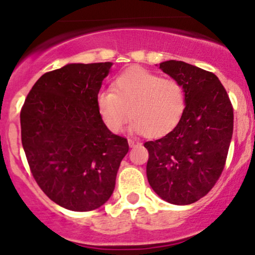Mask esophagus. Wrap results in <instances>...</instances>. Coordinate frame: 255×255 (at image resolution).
I'll use <instances>...</instances> for the list:
<instances>
[{
	"mask_svg": "<svg viewBox=\"0 0 255 255\" xmlns=\"http://www.w3.org/2000/svg\"><path fill=\"white\" fill-rule=\"evenodd\" d=\"M128 144H129L130 147H134V146H136L137 144H139V142L135 141L134 139H128Z\"/></svg>",
	"mask_w": 255,
	"mask_h": 255,
	"instance_id": "obj_1",
	"label": "esophagus"
}]
</instances>
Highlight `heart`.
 <instances>
[{
  "label": "heart",
  "mask_w": 255,
  "mask_h": 255,
  "mask_svg": "<svg viewBox=\"0 0 255 255\" xmlns=\"http://www.w3.org/2000/svg\"><path fill=\"white\" fill-rule=\"evenodd\" d=\"M113 91L97 96L98 111L114 133L131 120L133 129L148 137H162L180 125L187 107L183 85L144 68H130L114 80Z\"/></svg>",
  "instance_id": "heart-1"
}]
</instances>
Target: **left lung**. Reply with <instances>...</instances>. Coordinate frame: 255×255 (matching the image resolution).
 <instances>
[{
  "mask_svg": "<svg viewBox=\"0 0 255 255\" xmlns=\"http://www.w3.org/2000/svg\"><path fill=\"white\" fill-rule=\"evenodd\" d=\"M159 67L183 85L187 107L171 133L144 144L148 151L146 174L163 200L193 204L221 177L233 136L234 109L213 73L174 60Z\"/></svg>",
  "mask_w": 255,
  "mask_h": 255,
  "instance_id": "obj_1",
  "label": "left lung"
}]
</instances>
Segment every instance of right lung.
<instances>
[{"label": "right lung", "instance_id": "add662e5", "mask_svg": "<svg viewBox=\"0 0 255 255\" xmlns=\"http://www.w3.org/2000/svg\"><path fill=\"white\" fill-rule=\"evenodd\" d=\"M110 62L72 63L43 74L20 111L32 176L49 199L72 211L105 204L128 141L102 120L97 96Z\"/></svg>", "mask_w": 255, "mask_h": 255}]
</instances>
